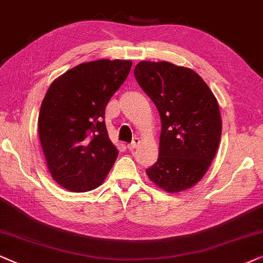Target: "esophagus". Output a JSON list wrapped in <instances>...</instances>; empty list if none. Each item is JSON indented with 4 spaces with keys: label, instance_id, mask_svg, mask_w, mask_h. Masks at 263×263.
<instances>
[{
    "label": "esophagus",
    "instance_id": "esophagus-1",
    "mask_svg": "<svg viewBox=\"0 0 263 263\" xmlns=\"http://www.w3.org/2000/svg\"><path fill=\"white\" fill-rule=\"evenodd\" d=\"M139 143H140V142H139V138H137V137H136V138H133L132 143H131V144H128V145H127V149H128V150H133V149H136V147L139 145Z\"/></svg>",
    "mask_w": 263,
    "mask_h": 263
}]
</instances>
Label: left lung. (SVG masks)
I'll return each mask as SVG.
<instances>
[{
  "instance_id": "obj_1",
  "label": "left lung",
  "mask_w": 263,
  "mask_h": 263,
  "mask_svg": "<svg viewBox=\"0 0 263 263\" xmlns=\"http://www.w3.org/2000/svg\"><path fill=\"white\" fill-rule=\"evenodd\" d=\"M135 77L162 124L158 160L147 176L168 193L190 190L204 177L220 142L216 96L197 72L170 62H139Z\"/></svg>"
}]
</instances>
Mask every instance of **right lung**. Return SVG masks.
Returning a JSON list of instances; mask_svg holds the SVG:
<instances>
[{"mask_svg":"<svg viewBox=\"0 0 263 263\" xmlns=\"http://www.w3.org/2000/svg\"><path fill=\"white\" fill-rule=\"evenodd\" d=\"M131 61L82 63L51 83L40 107L38 132L46 165L59 186L83 193L103 183L118 157L105 108L131 70Z\"/></svg>","mask_w":263,"mask_h":263,"instance_id":"obj_1","label":"right lung"}]
</instances>
